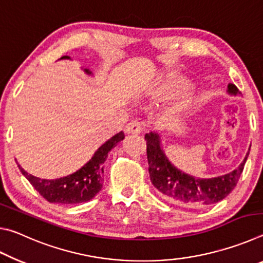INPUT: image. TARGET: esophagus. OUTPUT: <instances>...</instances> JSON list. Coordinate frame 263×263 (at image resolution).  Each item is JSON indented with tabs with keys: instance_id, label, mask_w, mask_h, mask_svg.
<instances>
[{
	"instance_id": "esophagus-1",
	"label": "esophagus",
	"mask_w": 263,
	"mask_h": 263,
	"mask_svg": "<svg viewBox=\"0 0 263 263\" xmlns=\"http://www.w3.org/2000/svg\"><path fill=\"white\" fill-rule=\"evenodd\" d=\"M125 132L126 133H132V135H138V133L142 132V125L137 121L131 122L125 126Z\"/></svg>"
}]
</instances>
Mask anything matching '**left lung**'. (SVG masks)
I'll use <instances>...</instances> for the list:
<instances>
[{
  "instance_id": "8db88e82",
  "label": "left lung",
  "mask_w": 263,
  "mask_h": 263,
  "mask_svg": "<svg viewBox=\"0 0 263 263\" xmlns=\"http://www.w3.org/2000/svg\"><path fill=\"white\" fill-rule=\"evenodd\" d=\"M228 92L230 95L240 94L239 89L232 83L228 86ZM145 140L151 182L159 195L169 202L189 208L209 206L224 199L237 185L249 154L247 153L240 166L229 174L198 179L185 174L171 163L163 152L158 133H146Z\"/></svg>"
}]
</instances>
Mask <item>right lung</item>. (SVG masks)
Returning <instances> with one entry per match:
<instances>
[{
  "instance_id": "right-lung-1",
  "label": "right lung",
  "mask_w": 263,
  "mask_h": 263,
  "mask_svg": "<svg viewBox=\"0 0 263 263\" xmlns=\"http://www.w3.org/2000/svg\"><path fill=\"white\" fill-rule=\"evenodd\" d=\"M60 59H70L65 55ZM87 74H91L89 69H84ZM124 132L111 137L96 151L92 158L73 174L55 180L39 179L28 174L18 164L22 172L33 188L41 194L46 201L57 204H78L88 202L95 197L103 186V163L108 158V153L119 141L124 139Z\"/></svg>"
}]
</instances>
